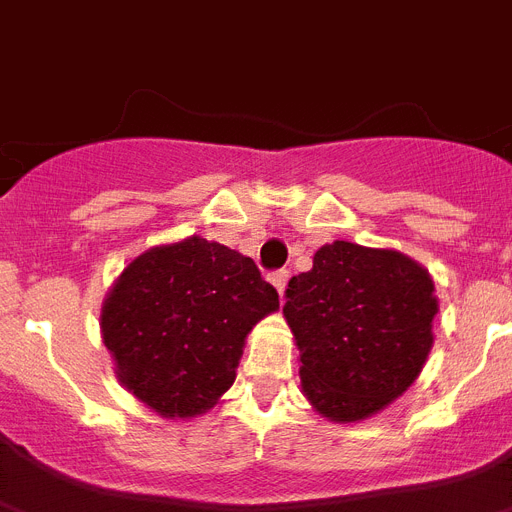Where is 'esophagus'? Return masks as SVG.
Listing matches in <instances>:
<instances>
[{"mask_svg": "<svg viewBox=\"0 0 512 512\" xmlns=\"http://www.w3.org/2000/svg\"><path fill=\"white\" fill-rule=\"evenodd\" d=\"M270 283H273L278 294L283 296V289H286V283H289V270H273V273H270Z\"/></svg>", "mask_w": 512, "mask_h": 512, "instance_id": "1", "label": "esophagus"}]
</instances>
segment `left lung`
I'll return each instance as SVG.
<instances>
[{
  "label": "left lung",
  "mask_w": 512,
  "mask_h": 512,
  "mask_svg": "<svg viewBox=\"0 0 512 512\" xmlns=\"http://www.w3.org/2000/svg\"><path fill=\"white\" fill-rule=\"evenodd\" d=\"M435 315V283L411 257L351 242L320 247L283 304L304 395L330 422L377 414L422 372Z\"/></svg>",
  "instance_id": "left-lung-1"
}]
</instances>
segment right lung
<instances>
[{"label":"right lung","mask_w":512,"mask_h":512,"mask_svg":"<svg viewBox=\"0 0 512 512\" xmlns=\"http://www.w3.org/2000/svg\"><path fill=\"white\" fill-rule=\"evenodd\" d=\"M278 309L255 260L190 236L132 260L101 309L117 375L161 416H197L231 388L244 338Z\"/></svg>","instance_id":"add662e5"}]
</instances>
